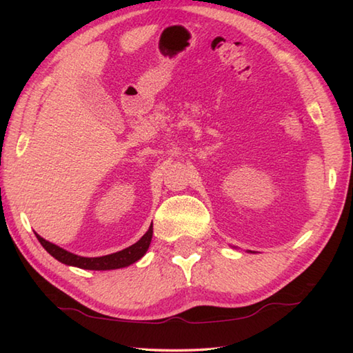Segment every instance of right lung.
<instances>
[{
    "mask_svg": "<svg viewBox=\"0 0 353 353\" xmlns=\"http://www.w3.org/2000/svg\"><path fill=\"white\" fill-rule=\"evenodd\" d=\"M42 247L47 250L52 258H56L57 261H61L62 264L66 265H74L79 268H85V270H115V268H123L133 264L138 259L144 256L145 252L148 250V245L152 243V236H153V224L150 226L147 230V234L142 236L138 243H134L133 245L127 247V249L106 254V256H100V258H83V256H77V254L70 253L63 250L62 247H59L52 243L45 241V239L39 235H36Z\"/></svg>",
    "mask_w": 353,
    "mask_h": 353,
    "instance_id": "right-lung-1",
    "label": "right lung"
}]
</instances>
